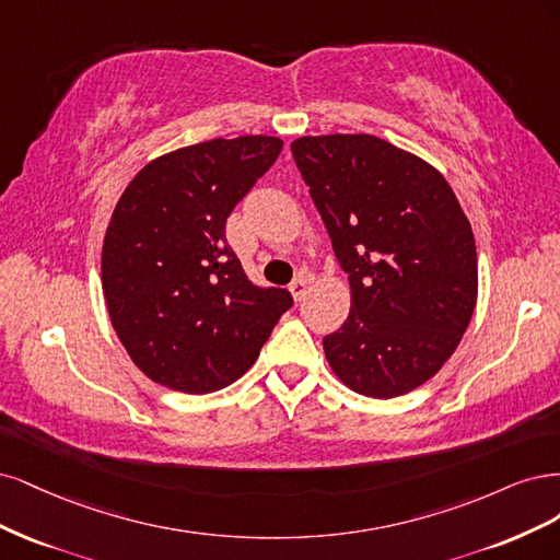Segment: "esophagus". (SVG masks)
<instances>
[{
	"mask_svg": "<svg viewBox=\"0 0 560 560\" xmlns=\"http://www.w3.org/2000/svg\"><path fill=\"white\" fill-rule=\"evenodd\" d=\"M306 288H310V279L306 277H298L293 283H291V295H293V300H302L304 295H306Z\"/></svg>",
	"mask_w": 560,
	"mask_h": 560,
	"instance_id": "esophagus-1",
	"label": "esophagus"
}]
</instances>
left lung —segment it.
I'll list each match as a JSON object with an SVG mask.
<instances>
[{"instance_id": "1", "label": "left lung", "mask_w": 560, "mask_h": 560, "mask_svg": "<svg viewBox=\"0 0 560 560\" xmlns=\"http://www.w3.org/2000/svg\"><path fill=\"white\" fill-rule=\"evenodd\" d=\"M291 151L351 285L349 318L323 337L332 372L378 400L419 388L477 304L475 234L454 190L374 135L300 137Z\"/></svg>"}]
</instances>
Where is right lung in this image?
Wrapping results in <instances>:
<instances>
[{
  "label": "right lung",
  "instance_id": "right-lung-1",
  "mask_svg": "<svg viewBox=\"0 0 560 560\" xmlns=\"http://www.w3.org/2000/svg\"><path fill=\"white\" fill-rule=\"evenodd\" d=\"M283 141L211 139L151 160L114 209L102 291L132 363L182 393L230 386L256 363L293 298L258 288L225 240V221L275 165Z\"/></svg>",
  "mask_w": 560,
  "mask_h": 560
}]
</instances>
